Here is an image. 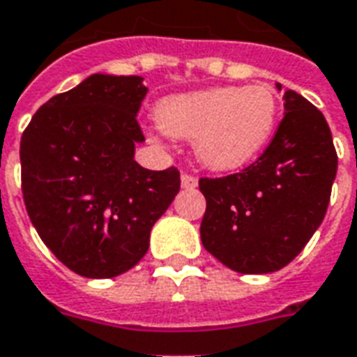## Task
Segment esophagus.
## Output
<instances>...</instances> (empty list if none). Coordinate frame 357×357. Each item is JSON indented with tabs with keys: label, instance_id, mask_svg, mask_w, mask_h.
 <instances>
[{
	"label": "esophagus",
	"instance_id": "obj_1",
	"mask_svg": "<svg viewBox=\"0 0 357 357\" xmlns=\"http://www.w3.org/2000/svg\"><path fill=\"white\" fill-rule=\"evenodd\" d=\"M181 182H182V188H186V190L197 188V176L190 175V173H182Z\"/></svg>",
	"mask_w": 357,
	"mask_h": 357
}]
</instances>
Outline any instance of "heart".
Segmentation results:
<instances>
[{
    "mask_svg": "<svg viewBox=\"0 0 357 357\" xmlns=\"http://www.w3.org/2000/svg\"><path fill=\"white\" fill-rule=\"evenodd\" d=\"M278 99L273 88L222 86L163 99L158 122L178 139H194L207 167L231 171L254 160L273 137Z\"/></svg>",
    "mask_w": 357,
    "mask_h": 357,
    "instance_id": "obj_1",
    "label": "heart"
}]
</instances>
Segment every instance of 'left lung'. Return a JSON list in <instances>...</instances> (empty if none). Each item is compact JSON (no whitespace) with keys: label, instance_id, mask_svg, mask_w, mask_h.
<instances>
[{"label":"left lung","instance_id":"left-lung-1","mask_svg":"<svg viewBox=\"0 0 357 357\" xmlns=\"http://www.w3.org/2000/svg\"><path fill=\"white\" fill-rule=\"evenodd\" d=\"M284 111L256 162L241 173L199 178L207 199L203 246L243 275L290 264L320 227L331 197L337 152L326 118L294 90L284 93Z\"/></svg>","mask_w":357,"mask_h":357}]
</instances>
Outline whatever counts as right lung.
<instances>
[{"mask_svg":"<svg viewBox=\"0 0 357 357\" xmlns=\"http://www.w3.org/2000/svg\"><path fill=\"white\" fill-rule=\"evenodd\" d=\"M146 92L141 77L92 75L48 99L22 133L29 220L80 277L112 278L137 265L181 190L176 167L150 171L133 160Z\"/></svg>","mask_w":357,"mask_h":357,"instance_id":"obj_1","label":"right lung"}]
</instances>
